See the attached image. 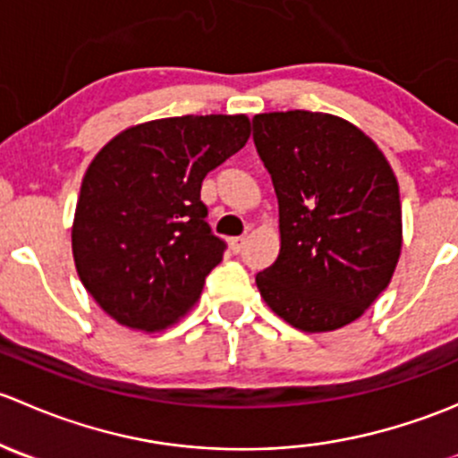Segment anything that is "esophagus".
I'll return each mask as SVG.
<instances>
[{"label": "esophagus", "instance_id": "obj_1", "mask_svg": "<svg viewBox=\"0 0 458 458\" xmlns=\"http://www.w3.org/2000/svg\"><path fill=\"white\" fill-rule=\"evenodd\" d=\"M243 246H246V237L230 239V248H233V252H237V255L243 250Z\"/></svg>", "mask_w": 458, "mask_h": 458}]
</instances>
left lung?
Returning <instances> with one entry per match:
<instances>
[{
  "label": "left lung",
  "instance_id": "8db88e82",
  "mask_svg": "<svg viewBox=\"0 0 458 458\" xmlns=\"http://www.w3.org/2000/svg\"><path fill=\"white\" fill-rule=\"evenodd\" d=\"M252 140L279 201L281 250L257 275L290 326L327 332L359 318L401 255L399 183L370 137L335 114H255Z\"/></svg>",
  "mask_w": 458,
  "mask_h": 458
}]
</instances>
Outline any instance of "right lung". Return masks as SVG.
Instances as JSON below:
<instances>
[{"label":"right lung","mask_w":458,"mask_h":458,"mask_svg":"<svg viewBox=\"0 0 458 458\" xmlns=\"http://www.w3.org/2000/svg\"><path fill=\"white\" fill-rule=\"evenodd\" d=\"M246 114L170 117L106 143L81 182L72 255L84 288L122 326L155 332L186 315L224 259L201 182L242 150Z\"/></svg>","instance_id":"add662e5"}]
</instances>
